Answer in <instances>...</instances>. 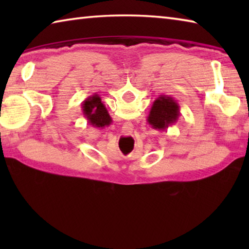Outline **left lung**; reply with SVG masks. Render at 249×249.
Segmentation results:
<instances>
[{
	"label": "left lung",
	"mask_w": 249,
	"mask_h": 249,
	"mask_svg": "<svg viewBox=\"0 0 249 249\" xmlns=\"http://www.w3.org/2000/svg\"><path fill=\"white\" fill-rule=\"evenodd\" d=\"M180 116V107L177 101L169 95H159L151 105L147 122L154 129L160 132L176 124Z\"/></svg>",
	"instance_id": "1"
}]
</instances>
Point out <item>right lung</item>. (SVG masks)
<instances>
[{"label":"right lung","instance_id":"obj_1","mask_svg":"<svg viewBox=\"0 0 249 249\" xmlns=\"http://www.w3.org/2000/svg\"><path fill=\"white\" fill-rule=\"evenodd\" d=\"M82 113L88 123L93 127L103 128L112 123V117L109 116L107 107L98 94L90 95L83 101Z\"/></svg>","mask_w":249,"mask_h":249}]
</instances>
